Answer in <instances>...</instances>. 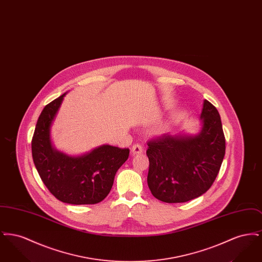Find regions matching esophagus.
I'll return each mask as SVG.
<instances>
[{
	"mask_svg": "<svg viewBox=\"0 0 262 262\" xmlns=\"http://www.w3.org/2000/svg\"><path fill=\"white\" fill-rule=\"evenodd\" d=\"M142 146L140 145V144H135V145H133V147H132V152H133V154L134 155H136V154H140V153H142Z\"/></svg>",
	"mask_w": 262,
	"mask_h": 262,
	"instance_id": "esophagus-1",
	"label": "esophagus"
}]
</instances>
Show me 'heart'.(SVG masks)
I'll list each match as a JSON object with an SVG mask.
<instances>
[{
    "label": "heart",
    "instance_id": "heart-1",
    "mask_svg": "<svg viewBox=\"0 0 262 262\" xmlns=\"http://www.w3.org/2000/svg\"><path fill=\"white\" fill-rule=\"evenodd\" d=\"M166 130H167V125H161L160 126H158V127L156 128L155 133H156L157 135H162V134H164Z\"/></svg>",
    "mask_w": 262,
    "mask_h": 262
}]
</instances>
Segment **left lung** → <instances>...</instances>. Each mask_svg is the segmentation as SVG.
I'll return each instance as SVG.
<instances>
[{
  "label": "left lung",
  "mask_w": 262,
  "mask_h": 262,
  "mask_svg": "<svg viewBox=\"0 0 262 262\" xmlns=\"http://www.w3.org/2000/svg\"><path fill=\"white\" fill-rule=\"evenodd\" d=\"M200 118L202 127L196 136L162 135L147 142V184L157 200L187 202L213 185L224 159V133L219 113L207 100Z\"/></svg>",
  "instance_id": "1"
}]
</instances>
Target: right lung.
Returning <instances> with one entry per match:
<instances>
[{
    "label": "right lung",
    "mask_w": 262,
    "mask_h": 262,
    "mask_svg": "<svg viewBox=\"0 0 262 262\" xmlns=\"http://www.w3.org/2000/svg\"><path fill=\"white\" fill-rule=\"evenodd\" d=\"M64 95L46 105L38 118L31 141L33 162L57 200L76 205L95 204L109 194L115 174L128 158L129 149L102 145L77 157L54 149L50 127Z\"/></svg>",
    "instance_id": "1"
}]
</instances>
